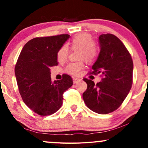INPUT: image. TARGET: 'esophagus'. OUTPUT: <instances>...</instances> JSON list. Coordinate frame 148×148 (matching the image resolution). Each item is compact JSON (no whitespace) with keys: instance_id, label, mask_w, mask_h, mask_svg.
Wrapping results in <instances>:
<instances>
[{"instance_id":"esophagus-1","label":"esophagus","mask_w":148,"mask_h":148,"mask_svg":"<svg viewBox=\"0 0 148 148\" xmlns=\"http://www.w3.org/2000/svg\"><path fill=\"white\" fill-rule=\"evenodd\" d=\"M81 81V79H78V78H75V77L73 78V83H74V84H76V83L79 82V81Z\"/></svg>"}]
</instances>
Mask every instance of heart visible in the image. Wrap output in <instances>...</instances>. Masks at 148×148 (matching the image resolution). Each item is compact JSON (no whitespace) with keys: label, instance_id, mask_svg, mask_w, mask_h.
Wrapping results in <instances>:
<instances>
[{"label":"heart","instance_id":"heart-1","mask_svg":"<svg viewBox=\"0 0 148 148\" xmlns=\"http://www.w3.org/2000/svg\"><path fill=\"white\" fill-rule=\"evenodd\" d=\"M69 45L73 49H78V59H83L86 62H92L98 55V48L93 42V38L88 33H81L76 35L71 40ZM68 56V47L63 45L57 53V59L60 62H63ZM84 64L82 60L67 64L65 72L73 75H78L84 68Z\"/></svg>","mask_w":148,"mask_h":148}]
</instances>
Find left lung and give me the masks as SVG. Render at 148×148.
<instances>
[{
	"label": "left lung",
	"instance_id": "1",
	"mask_svg": "<svg viewBox=\"0 0 148 148\" xmlns=\"http://www.w3.org/2000/svg\"><path fill=\"white\" fill-rule=\"evenodd\" d=\"M99 44L100 52L91 74H100L101 81L95 84L92 80L84 79L88 87L83 99L92 111L107 114L118 108L130 92L134 64L128 50L114 35H101Z\"/></svg>",
	"mask_w": 148,
	"mask_h": 148
}]
</instances>
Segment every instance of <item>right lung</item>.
Segmentation results:
<instances>
[{"instance_id":"1","label":"right lung","mask_w":148,"mask_h":148,"mask_svg":"<svg viewBox=\"0 0 148 148\" xmlns=\"http://www.w3.org/2000/svg\"><path fill=\"white\" fill-rule=\"evenodd\" d=\"M69 35L36 37L22 49L15 66V76L23 102L40 115L56 113L62 106V94L73 85L70 76L51 81L50 68L58 64L57 53Z\"/></svg>"}]
</instances>
